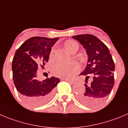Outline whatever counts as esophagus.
Masks as SVG:
<instances>
[{
    "label": "esophagus",
    "instance_id": "1",
    "mask_svg": "<svg viewBox=\"0 0 128 128\" xmlns=\"http://www.w3.org/2000/svg\"><path fill=\"white\" fill-rule=\"evenodd\" d=\"M62 80L66 81L67 82H68V83H70V84H74V83H75V82H74V81L70 80H67V79H62Z\"/></svg>",
    "mask_w": 128,
    "mask_h": 128
}]
</instances>
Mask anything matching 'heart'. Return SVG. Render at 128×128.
Returning <instances> with one entry per match:
<instances>
[{"mask_svg":"<svg viewBox=\"0 0 128 128\" xmlns=\"http://www.w3.org/2000/svg\"><path fill=\"white\" fill-rule=\"evenodd\" d=\"M64 46L68 51L72 52L74 50L78 49L79 45L74 40H67L64 43ZM54 55V50L52 49L49 54V58L52 59ZM80 70V66L77 62H70L68 63H57L53 68V72L58 77L64 79L72 78Z\"/></svg>","mask_w":128,"mask_h":128,"instance_id":"heart-1","label":"heart"}]
</instances>
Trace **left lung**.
Wrapping results in <instances>:
<instances>
[{
	"instance_id": "1",
	"label": "left lung",
	"mask_w": 128,
	"mask_h": 128,
	"mask_svg": "<svg viewBox=\"0 0 128 128\" xmlns=\"http://www.w3.org/2000/svg\"><path fill=\"white\" fill-rule=\"evenodd\" d=\"M72 38L83 45L88 55V63L80 75H93L91 84H84L85 90L78 94V100L86 106H98L107 97L114 86L115 65L112 57L107 46L95 36L83 34ZM88 78L89 76L86 77V80Z\"/></svg>"
}]
</instances>
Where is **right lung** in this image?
I'll list each match as a JSON object with an SVG mask.
<instances>
[{
	"mask_svg": "<svg viewBox=\"0 0 128 128\" xmlns=\"http://www.w3.org/2000/svg\"><path fill=\"white\" fill-rule=\"evenodd\" d=\"M58 39L32 37L20 46L13 58L14 85L25 102L33 107L50 102L54 95L55 87L60 82L54 76L42 82L36 79L38 65L44 67L48 61L51 48Z\"/></svg>",
	"mask_w": 128,
	"mask_h": 128,
	"instance_id": "1",
	"label": "right lung"
}]
</instances>
